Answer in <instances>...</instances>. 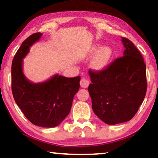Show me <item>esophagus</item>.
<instances>
[{
  "label": "esophagus",
  "mask_w": 158,
  "mask_h": 158,
  "mask_svg": "<svg viewBox=\"0 0 158 158\" xmlns=\"http://www.w3.org/2000/svg\"><path fill=\"white\" fill-rule=\"evenodd\" d=\"M89 81H88L87 79H85V78H82L81 82H80V84H81V86L82 88H86L88 87V85H89Z\"/></svg>",
  "instance_id": "obj_1"
}]
</instances>
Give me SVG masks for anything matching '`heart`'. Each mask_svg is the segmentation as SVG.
I'll return each mask as SVG.
<instances>
[{
    "instance_id": "1",
    "label": "heart",
    "mask_w": 158,
    "mask_h": 158,
    "mask_svg": "<svg viewBox=\"0 0 158 158\" xmlns=\"http://www.w3.org/2000/svg\"><path fill=\"white\" fill-rule=\"evenodd\" d=\"M98 44L93 46L88 52V55L91 56L95 54L92 61L90 62V67L93 70L96 71H102L105 70L109 65L112 57H113V51L109 46L101 47L99 49Z\"/></svg>"
}]
</instances>
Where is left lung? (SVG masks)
Masks as SVG:
<instances>
[{"label":"left lung","instance_id":"obj_1","mask_svg":"<svg viewBox=\"0 0 158 158\" xmlns=\"http://www.w3.org/2000/svg\"><path fill=\"white\" fill-rule=\"evenodd\" d=\"M125 50L102 71L89 70L88 92L95 114L107 124L131 120L143 102L147 91L146 65L141 53L122 37Z\"/></svg>","mask_w":158,"mask_h":158}]
</instances>
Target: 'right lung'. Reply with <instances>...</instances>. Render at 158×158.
Masks as SVG:
<instances>
[{
	"instance_id": "1",
	"label": "right lung",
	"mask_w": 158,
	"mask_h": 158,
	"mask_svg": "<svg viewBox=\"0 0 158 158\" xmlns=\"http://www.w3.org/2000/svg\"><path fill=\"white\" fill-rule=\"evenodd\" d=\"M40 32L23 41L12 62L11 88L16 104L27 119L36 126L57 127L70 113L73 100L80 88L81 77L58 74L42 83H34L23 73V59L32 44L42 37Z\"/></svg>"
}]
</instances>
